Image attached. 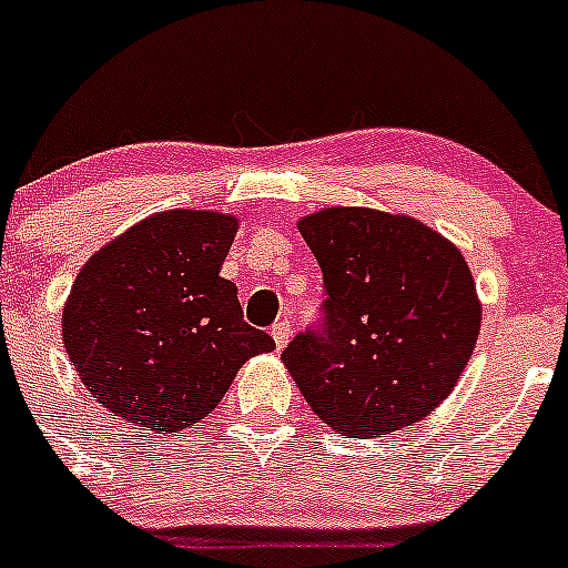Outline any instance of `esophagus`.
I'll use <instances>...</instances> for the list:
<instances>
[{
    "label": "esophagus",
    "mask_w": 568,
    "mask_h": 568,
    "mask_svg": "<svg viewBox=\"0 0 568 568\" xmlns=\"http://www.w3.org/2000/svg\"><path fill=\"white\" fill-rule=\"evenodd\" d=\"M271 333H273V342H276V347L282 349V347H286V342H290L292 327H290V323H286V320H278V323L271 327Z\"/></svg>",
    "instance_id": "1"
}]
</instances>
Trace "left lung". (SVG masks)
I'll use <instances>...</instances> for the list:
<instances>
[{
	"instance_id": "8db88e82",
	"label": "left lung",
	"mask_w": 568,
	"mask_h": 568,
	"mask_svg": "<svg viewBox=\"0 0 568 568\" xmlns=\"http://www.w3.org/2000/svg\"><path fill=\"white\" fill-rule=\"evenodd\" d=\"M323 267L314 325L282 353L312 410L349 437H379L435 410L470 361L481 303L470 267L420 221L327 207L297 224Z\"/></svg>"
}]
</instances>
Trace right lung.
Instances as JSON below:
<instances>
[{"mask_svg":"<svg viewBox=\"0 0 568 568\" xmlns=\"http://www.w3.org/2000/svg\"><path fill=\"white\" fill-rule=\"evenodd\" d=\"M237 221L169 210L103 245L75 276L62 338L92 396L148 432L194 426L248 358L276 347L221 278Z\"/></svg>","mask_w":568,"mask_h":568,"instance_id":"obj_1","label":"right lung"}]
</instances>
